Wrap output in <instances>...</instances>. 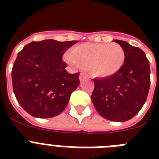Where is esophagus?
Returning <instances> with one entry per match:
<instances>
[{"label":"esophagus","mask_w":159,"mask_h":159,"mask_svg":"<svg viewBox=\"0 0 159 159\" xmlns=\"http://www.w3.org/2000/svg\"><path fill=\"white\" fill-rule=\"evenodd\" d=\"M87 75L86 74H83V73H82V74H80V77H79V79L81 82H82V81H84L85 79H87Z\"/></svg>","instance_id":"1"}]
</instances>
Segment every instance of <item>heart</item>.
I'll return each instance as SVG.
<instances>
[{
    "mask_svg": "<svg viewBox=\"0 0 159 159\" xmlns=\"http://www.w3.org/2000/svg\"><path fill=\"white\" fill-rule=\"evenodd\" d=\"M64 58L75 69L88 66L90 72L95 77H108L122 68L125 52L116 43H84L67 52Z\"/></svg>",
    "mask_w": 159,
    "mask_h": 159,
    "instance_id": "b5f03b06",
    "label": "heart"
}]
</instances>
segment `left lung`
<instances>
[{"label": "left lung", "mask_w": 159, "mask_h": 159, "mask_svg": "<svg viewBox=\"0 0 159 159\" xmlns=\"http://www.w3.org/2000/svg\"><path fill=\"white\" fill-rule=\"evenodd\" d=\"M125 52L123 67L113 76L93 79L92 102L100 116L123 122L139 113L150 87V67L143 50L125 41L114 40Z\"/></svg>", "instance_id": "left-lung-1"}]
</instances>
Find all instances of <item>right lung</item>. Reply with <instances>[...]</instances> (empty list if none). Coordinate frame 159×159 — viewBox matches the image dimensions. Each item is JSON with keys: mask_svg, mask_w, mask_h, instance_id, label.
Here are the masks:
<instances>
[{"mask_svg": "<svg viewBox=\"0 0 159 159\" xmlns=\"http://www.w3.org/2000/svg\"><path fill=\"white\" fill-rule=\"evenodd\" d=\"M76 43L34 41L18 53L11 72L13 92L22 108L34 117L58 116L79 86V73H68L62 59L65 52Z\"/></svg>", "mask_w": 159, "mask_h": 159, "instance_id": "add662e5", "label": "right lung"}]
</instances>
